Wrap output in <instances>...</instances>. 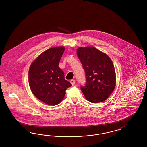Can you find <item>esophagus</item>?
I'll return each mask as SVG.
<instances>
[{
	"label": "esophagus",
	"mask_w": 147,
	"mask_h": 147,
	"mask_svg": "<svg viewBox=\"0 0 147 147\" xmlns=\"http://www.w3.org/2000/svg\"><path fill=\"white\" fill-rule=\"evenodd\" d=\"M70 82H71V85H72L73 86H74V85H75V83H76V81H75V80L72 79V80H71Z\"/></svg>",
	"instance_id": "obj_1"
}]
</instances>
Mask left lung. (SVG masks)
<instances>
[{"label":"left lung","mask_w":147,"mask_h":147,"mask_svg":"<svg viewBox=\"0 0 147 147\" xmlns=\"http://www.w3.org/2000/svg\"><path fill=\"white\" fill-rule=\"evenodd\" d=\"M86 76V84L80 88L88 101H105L116 86V72L111 59L93 47H79L76 51Z\"/></svg>","instance_id":"1"}]
</instances>
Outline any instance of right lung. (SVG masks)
<instances>
[{
  "label": "right lung",
  "instance_id": "obj_1",
  "mask_svg": "<svg viewBox=\"0 0 147 147\" xmlns=\"http://www.w3.org/2000/svg\"><path fill=\"white\" fill-rule=\"evenodd\" d=\"M65 51L64 47L49 48L38 56L31 65L29 84L31 92L40 101L50 105L61 102L66 90L71 86L65 79L59 67Z\"/></svg>",
  "mask_w": 147,
  "mask_h": 147
}]
</instances>
